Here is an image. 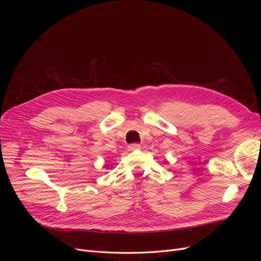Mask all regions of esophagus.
I'll return each instance as SVG.
<instances>
[{
  "mask_svg": "<svg viewBox=\"0 0 261 261\" xmlns=\"http://www.w3.org/2000/svg\"><path fill=\"white\" fill-rule=\"evenodd\" d=\"M140 148V145L139 144H137V143H134V144H129L128 146H127V149L129 150V151H134V150H136V149H139Z\"/></svg>",
  "mask_w": 261,
  "mask_h": 261,
  "instance_id": "esophagus-1",
  "label": "esophagus"
}]
</instances>
